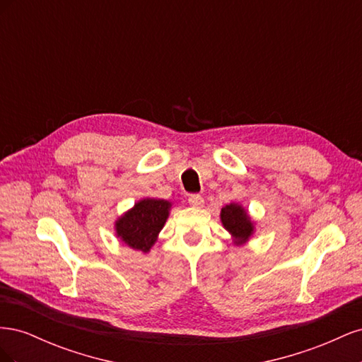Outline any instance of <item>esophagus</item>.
I'll list each match as a JSON object with an SVG mask.
<instances>
[{
	"mask_svg": "<svg viewBox=\"0 0 362 362\" xmlns=\"http://www.w3.org/2000/svg\"><path fill=\"white\" fill-rule=\"evenodd\" d=\"M189 204L194 208H201V206H204V198L201 194H192V196H189Z\"/></svg>",
	"mask_w": 362,
	"mask_h": 362,
	"instance_id": "obj_1",
	"label": "esophagus"
}]
</instances>
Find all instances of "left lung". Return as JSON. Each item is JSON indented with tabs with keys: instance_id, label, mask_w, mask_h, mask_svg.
Wrapping results in <instances>:
<instances>
[{
	"instance_id": "left-lung-1",
	"label": "left lung",
	"mask_w": 362,
	"mask_h": 362,
	"mask_svg": "<svg viewBox=\"0 0 362 362\" xmlns=\"http://www.w3.org/2000/svg\"><path fill=\"white\" fill-rule=\"evenodd\" d=\"M221 222L226 231L231 234L233 242L237 246L246 245L255 234V222L247 214V210L240 204L231 202L222 208Z\"/></svg>"
}]
</instances>
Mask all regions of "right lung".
I'll return each mask as SVG.
<instances>
[{
  "mask_svg": "<svg viewBox=\"0 0 362 362\" xmlns=\"http://www.w3.org/2000/svg\"><path fill=\"white\" fill-rule=\"evenodd\" d=\"M172 204L166 199L144 198L115 222L116 237L128 247L139 252L151 250L166 223Z\"/></svg>",
  "mask_w": 362,
  "mask_h": 362,
  "instance_id": "right-lung-1",
  "label": "right lung"
}]
</instances>
